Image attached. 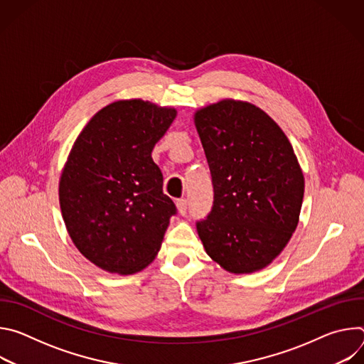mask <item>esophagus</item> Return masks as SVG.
Here are the masks:
<instances>
[{"label":"esophagus","mask_w":364,"mask_h":364,"mask_svg":"<svg viewBox=\"0 0 364 364\" xmlns=\"http://www.w3.org/2000/svg\"><path fill=\"white\" fill-rule=\"evenodd\" d=\"M176 205H177L180 215H186V212H187V200L186 198H177Z\"/></svg>","instance_id":"esophagus-1"}]
</instances>
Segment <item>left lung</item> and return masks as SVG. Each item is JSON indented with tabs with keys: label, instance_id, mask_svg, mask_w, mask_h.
<instances>
[{
	"label": "left lung",
	"instance_id": "1",
	"mask_svg": "<svg viewBox=\"0 0 364 364\" xmlns=\"http://www.w3.org/2000/svg\"><path fill=\"white\" fill-rule=\"evenodd\" d=\"M194 124L209 163L213 207L196 223L203 246L232 274L268 267L296 229L304 176L278 124L249 102L201 108Z\"/></svg>",
	"mask_w": 364,
	"mask_h": 364
}]
</instances>
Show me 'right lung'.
<instances>
[{
	"mask_svg": "<svg viewBox=\"0 0 364 364\" xmlns=\"http://www.w3.org/2000/svg\"><path fill=\"white\" fill-rule=\"evenodd\" d=\"M176 115L141 99L118 100L95 114L72 146L59 183L62 216L79 252L111 274L148 267L177 213L151 157Z\"/></svg>",
	"mask_w": 364,
	"mask_h": 364,
	"instance_id": "add662e5",
	"label": "right lung"
}]
</instances>
